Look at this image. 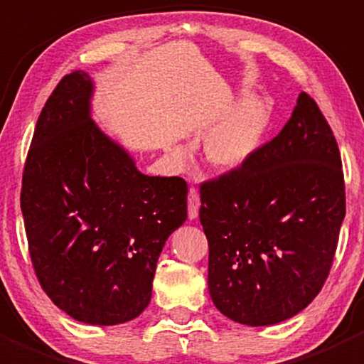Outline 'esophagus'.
Masks as SVG:
<instances>
[{"label":"esophagus","instance_id":"34e87169","mask_svg":"<svg viewBox=\"0 0 364 364\" xmlns=\"http://www.w3.org/2000/svg\"><path fill=\"white\" fill-rule=\"evenodd\" d=\"M199 208H200V197L199 193H197V190L190 188L188 190V216L190 218H197L199 216Z\"/></svg>","mask_w":364,"mask_h":364}]
</instances>
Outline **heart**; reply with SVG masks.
<instances>
[{"instance_id":"obj_1","label":"heart","mask_w":364,"mask_h":364,"mask_svg":"<svg viewBox=\"0 0 364 364\" xmlns=\"http://www.w3.org/2000/svg\"><path fill=\"white\" fill-rule=\"evenodd\" d=\"M266 130V112L259 104H245L204 141V156L218 171H232L252 159Z\"/></svg>"}]
</instances>
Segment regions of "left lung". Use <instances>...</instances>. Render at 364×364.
<instances>
[{"mask_svg": "<svg viewBox=\"0 0 364 364\" xmlns=\"http://www.w3.org/2000/svg\"><path fill=\"white\" fill-rule=\"evenodd\" d=\"M208 287L225 317L271 326L321 292L345 218L340 149L308 93L241 167L200 185Z\"/></svg>", "mask_w": 364, "mask_h": 364, "instance_id": "8db88e82", "label": "left lung"}]
</instances>
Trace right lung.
<instances>
[{
	"label": "right lung",
	"mask_w": 364,
	"mask_h": 364,
	"mask_svg": "<svg viewBox=\"0 0 364 364\" xmlns=\"http://www.w3.org/2000/svg\"><path fill=\"white\" fill-rule=\"evenodd\" d=\"M91 77L47 98L21 188L29 257L43 292L75 321L123 324L151 301L167 237L186 220L183 178L146 176L91 119Z\"/></svg>",
	"instance_id": "add662e5"
}]
</instances>
